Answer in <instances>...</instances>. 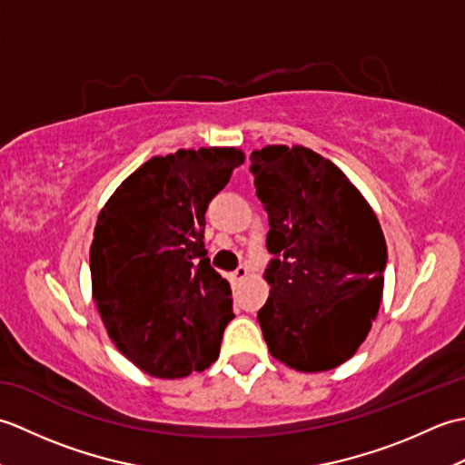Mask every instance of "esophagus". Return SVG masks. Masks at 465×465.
<instances>
[{"mask_svg": "<svg viewBox=\"0 0 465 465\" xmlns=\"http://www.w3.org/2000/svg\"><path fill=\"white\" fill-rule=\"evenodd\" d=\"M245 278H248V268H245V265H238V268L232 272V280L233 282H242Z\"/></svg>", "mask_w": 465, "mask_h": 465, "instance_id": "obj_1", "label": "esophagus"}]
</instances>
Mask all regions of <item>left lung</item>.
<instances>
[{
    "label": "left lung",
    "mask_w": 465,
    "mask_h": 465,
    "mask_svg": "<svg viewBox=\"0 0 465 465\" xmlns=\"http://www.w3.org/2000/svg\"><path fill=\"white\" fill-rule=\"evenodd\" d=\"M268 212L270 298L258 312L275 360L325 371L350 360L380 310L388 262L370 203L338 165L303 145L252 152Z\"/></svg>",
    "instance_id": "obj_1"
}]
</instances>
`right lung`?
I'll use <instances>...</instances> for the list:
<instances>
[{
    "instance_id": "add662e5",
    "label": "right lung",
    "mask_w": 465,
    "mask_h": 465,
    "mask_svg": "<svg viewBox=\"0 0 465 465\" xmlns=\"http://www.w3.org/2000/svg\"><path fill=\"white\" fill-rule=\"evenodd\" d=\"M240 163L235 147L155 155L97 217L94 300L117 350L155 378L203 371L220 355L233 302L207 258L205 212Z\"/></svg>"
}]
</instances>
